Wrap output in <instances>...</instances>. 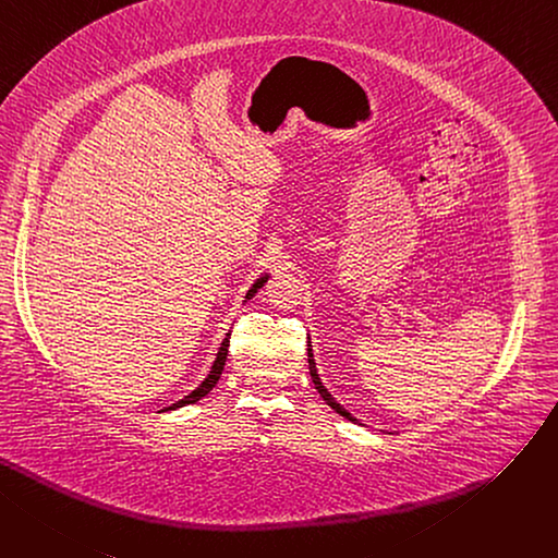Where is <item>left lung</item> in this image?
<instances>
[{"instance_id":"8db88e82","label":"left lung","mask_w":558,"mask_h":558,"mask_svg":"<svg viewBox=\"0 0 558 558\" xmlns=\"http://www.w3.org/2000/svg\"><path fill=\"white\" fill-rule=\"evenodd\" d=\"M307 361H310V375H312V381H314V386H316V390L320 392V397L327 401V405H331L333 408V411H337L339 415H343L345 420H350V422H356L348 411H345V408L337 401V399H333L329 392H327V388L320 384V379H318V373H316V363H314V354H312V348H307Z\"/></svg>"}]
</instances>
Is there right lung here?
<instances>
[{"label": "right lung", "instance_id": "obj_1", "mask_svg": "<svg viewBox=\"0 0 558 558\" xmlns=\"http://www.w3.org/2000/svg\"><path fill=\"white\" fill-rule=\"evenodd\" d=\"M269 280V276H263V278H257L255 282H253V287L246 291V301L248 299H253V295L257 293V289L263 287L265 282ZM231 339V333H227V339L221 341V345H219V352H217V356H215V363H213V367H210V373H208V377L191 392V395H185L181 401H177V403H172V405H168V408H163V411H174V408H181V405H189V403H195V401H199L202 397H206L213 388H215V384L219 381V377H221V369H225V363H227V354H229V341Z\"/></svg>", "mask_w": 558, "mask_h": 558}]
</instances>
